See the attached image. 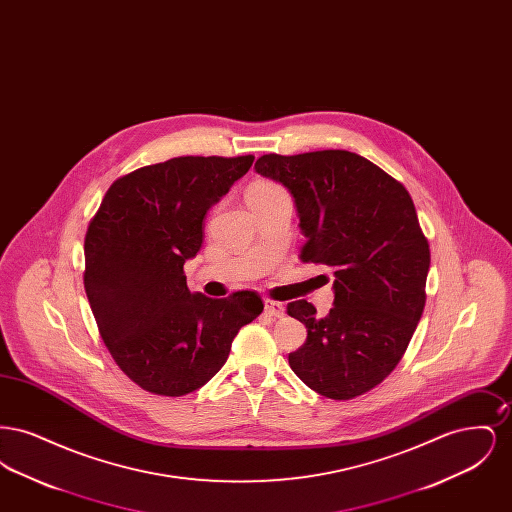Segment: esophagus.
<instances>
[{
    "mask_svg": "<svg viewBox=\"0 0 512 512\" xmlns=\"http://www.w3.org/2000/svg\"><path fill=\"white\" fill-rule=\"evenodd\" d=\"M265 313L270 317L282 318L286 315V307L278 301H272V299H265Z\"/></svg>",
    "mask_w": 512,
    "mask_h": 512,
    "instance_id": "obj_1",
    "label": "esophagus"
}]
</instances>
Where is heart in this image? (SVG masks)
Returning a JSON list of instances; mask_svg holds the SVG:
<instances>
[{
    "label": "heart",
    "instance_id": "obj_1",
    "mask_svg": "<svg viewBox=\"0 0 512 512\" xmlns=\"http://www.w3.org/2000/svg\"><path fill=\"white\" fill-rule=\"evenodd\" d=\"M278 194H286V190H284L280 184H276V182H272V180H255V182L247 188L245 199H247V201H251V199H265V197H270V195Z\"/></svg>",
    "mask_w": 512,
    "mask_h": 512
}]
</instances>
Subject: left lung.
<instances>
[{"mask_svg": "<svg viewBox=\"0 0 512 512\" xmlns=\"http://www.w3.org/2000/svg\"><path fill=\"white\" fill-rule=\"evenodd\" d=\"M255 169L292 192L307 238L299 259L336 276L328 317L305 299L288 303V315L307 326L290 366L328 399L359 397L390 376L424 311L430 245L413 199L388 172L343 149L268 153Z\"/></svg>", "mask_w": 512, "mask_h": 512, "instance_id": "obj_1", "label": "left lung"}]
</instances>
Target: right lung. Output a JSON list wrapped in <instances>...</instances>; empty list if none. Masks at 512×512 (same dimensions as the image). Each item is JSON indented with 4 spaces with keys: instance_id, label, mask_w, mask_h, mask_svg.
I'll list each match as a JSON object with an SVG mask.
<instances>
[{
    "instance_id": "1",
    "label": "right lung",
    "mask_w": 512,
    "mask_h": 512,
    "mask_svg": "<svg viewBox=\"0 0 512 512\" xmlns=\"http://www.w3.org/2000/svg\"><path fill=\"white\" fill-rule=\"evenodd\" d=\"M240 157H174L117 178L84 238V290L99 336L142 390L180 397L226 363L240 328L263 313L255 292L192 293L184 263L203 217L253 165Z\"/></svg>"
}]
</instances>
